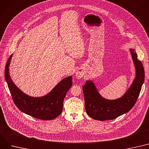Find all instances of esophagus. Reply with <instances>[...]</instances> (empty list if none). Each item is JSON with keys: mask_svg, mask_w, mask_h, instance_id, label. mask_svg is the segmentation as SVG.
Instances as JSON below:
<instances>
[{"mask_svg": "<svg viewBox=\"0 0 149 149\" xmlns=\"http://www.w3.org/2000/svg\"><path fill=\"white\" fill-rule=\"evenodd\" d=\"M84 75V73L80 71V70H77L75 72V77L77 79H81Z\"/></svg>", "mask_w": 149, "mask_h": 149, "instance_id": "34e87169", "label": "esophagus"}]
</instances>
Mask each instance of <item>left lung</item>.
<instances>
[{"instance_id":"obj_1","label":"left lung","mask_w":149,"mask_h":149,"mask_svg":"<svg viewBox=\"0 0 149 149\" xmlns=\"http://www.w3.org/2000/svg\"><path fill=\"white\" fill-rule=\"evenodd\" d=\"M130 53L135 68V77L127 92L120 98L110 100L98 92L94 83L88 80L83 86L85 108L87 114L95 120H112L130 111L135 104L144 81V70L142 63L137 58L134 49Z\"/></svg>"}]
</instances>
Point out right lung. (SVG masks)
<instances>
[{
  "instance_id": "obj_1",
  "label": "right lung",
  "mask_w": 149,
  "mask_h": 149,
  "mask_svg": "<svg viewBox=\"0 0 149 149\" xmlns=\"http://www.w3.org/2000/svg\"><path fill=\"white\" fill-rule=\"evenodd\" d=\"M13 54L10 56L5 69V78L13 101L19 110L38 119L49 120L60 115L64 98L72 85V77L63 78L48 94L33 97L23 92L14 84L9 75V66Z\"/></svg>"
}]
</instances>
